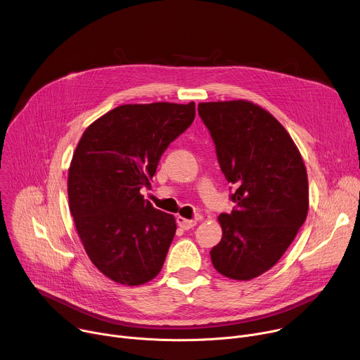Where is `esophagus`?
Listing matches in <instances>:
<instances>
[{"mask_svg": "<svg viewBox=\"0 0 360 360\" xmlns=\"http://www.w3.org/2000/svg\"><path fill=\"white\" fill-rule=\"evenodd\" d=\"M176 224H178L179 228L186 231V229H191V228H193L196 225V219H186L184 217H178L176 218Z\"/></svg>", "mask_w": 360, "mask_h": 360, "instance_id": "1", "label": "esophagus"}]
</instances>
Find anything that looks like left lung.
I'll use <instances>...</instances> for the list:
<instances>
[{
	"label": "left lung",
	"instance_id": "1",
	"mask_svg": "<svg viewBox=\"0 0 360 360\" xmlns=\"http://www.w3.org/2000/svg\"><path fill=\"white\" fill-rule=\"evenodd\" d=\"M198 112L236 189V208L218 217L222 239L211 250L212 265L229 279L250 281L275 266L306 221V167L283 125L253 102H199Z\"/></svg>",
	"mask_w": 360,
	"mask_h": 360
}]
</instances>
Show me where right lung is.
Wrapping results in <instances>:
<instances>
[{
	"label": "right lung",
	"instance_id": "right-lung-1",
	"mask_svg": "<svg viewBox=\"0 0 360 360\" xmlns=\"http://www.w3.org/2000/svg\"><path fill=\"white\" fill-rule=\"evenodd\" d=\"M193 118L195 102L120 105L94 121L74 150L70 211L88 258L117 283L143 285L162 269L176 222L139 191Z\"/></svg>",
	"mask_w": 360,
	"mask_h": 360
}]
</instances>
